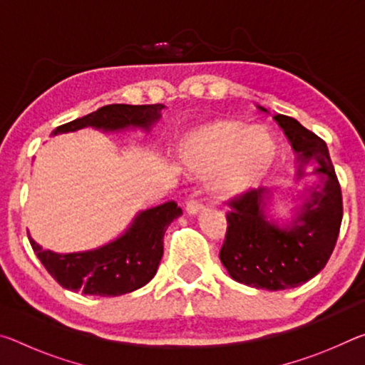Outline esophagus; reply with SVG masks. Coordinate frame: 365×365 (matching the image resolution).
<instances>
[{
  "label": "esophagus",
  "mask_w": 365,
  "mask_h": 365,
  "mask_svg": "<svg viewBox=\"0 0 365 365\" xmlns=\"http://www.w3.org/2000/svg\"><path fill=\"white\" fill-rule=\"evenodd\" d=\"M202 209V205L201 202H197V201H195V200H190L188 202H187V212H188V215H196L197 212H200Z\"/></svg>",
  "instance_id": "1"
}]
</instances>
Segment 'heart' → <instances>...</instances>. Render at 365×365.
I'll return each mask as SVG.
<instances>
[{
  "label": "heart",
  "mask_w": 365,
  "mask_h": 365,
  "mask_svg": "<svg viewBox=\"0 0 365 365\" xmlns=\"http://www.w3.org/2000/svg\"><path fill=\"white\" fill-rule=\"evenodd\" d=\"M178 153L188 172L211 177L214 195L228 200L248 193L267 177L279 156V145L264 125L215 120L191 132Z\"/></svg>",
  "instance_id": "1"
}]
</instances>
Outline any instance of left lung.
Returning <instances> with one entry per match:
<instances>
[{
  "mask_svg": "<svg viewBox=\"0 0 365 365\" xmlns=\"http://www.w3.org/2000/svg\"><path fill=\"white\" fill-rule=\"evenodd\" d=\"M274 119L296 153V180L307 175L304 168L316 164L311 174L319 182L293 197L300 205L289 219L272 214L274 193L269 188L233 200L220 250V261L235 282L269 292L296 288L316 277L331 256L343 219L341 188L325 141L293 117L277 114Z\"/></svg>",
  "mask_w": 365,
  "mask_h": 365,
  "instance_id": "8db88e82",
  "label": "left lung"
}]
</instances>
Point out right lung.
Instances as JSON below:
<instances>
[{"label":"right lung","instance_id":"right-lung-1","mask_svg":"<svg viewBox=\"0 0 365 365\" xmlns=\"http://www.w3.org/2000/svg\"><path fill=\"white\" fill-rule=\"evenodd\" d=\"M164 104H109L95 113L54 128L53 135L82 130L85 127L103 132L141 128L150 132L160 119ZM182 209L174 201L140 211L120 237L88 251L59 252L43 250L30 237V245L49 275L71 292L93 296H120L145 287L156 275L163 257V238Z\"/></svg>","mask_w":365,"mask_h":365}]
</instances>
